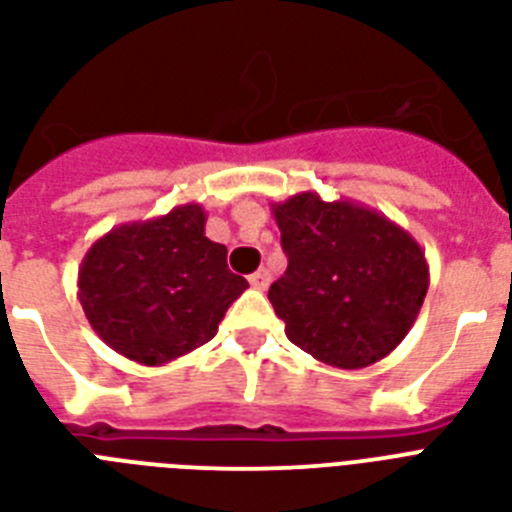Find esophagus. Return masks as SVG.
<instances>
[{"label": "esophagus", "instance_id": "esophagus-1", "mask_svg": "<svg viewBox=\"0 0 512 512\" xmlns=\"http://www.w3.org/2000/svg\"><path fill=\"white\" fill-rule=\"evenodd\" d=\"M249 284L255 289H268V284H271V273L265 271V268H260V271H255L249 276Z\"/></svg>", "mask_w": 512, "mask_h": 512}]
</instances>
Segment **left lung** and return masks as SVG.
<instances>
[{"label": "left lung", "instance_id": "1", "mask_svg": "<svg viewBox=\"0 0 512 512\" xmlns=\"http://www.w3.org/2000/svg\"><path fill=\"white\" fill-rule=\"evenodd\" d=\"M271 207L289 265L268 300L289 340L337 369H364L396 350L430 284L412 233L377 209L316 191Z\"/></svg>", "mask_w": 512, "mask_h": 512}]
</instances>
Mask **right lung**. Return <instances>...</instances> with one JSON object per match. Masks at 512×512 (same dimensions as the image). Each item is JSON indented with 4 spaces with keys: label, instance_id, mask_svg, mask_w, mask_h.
I'll return each instance as SVG.
<instances>
[{
    "label": "right lung",
    "instance_id": "1",
    "mask_svg": "<svg viewBox=\"0 0 512 512\" xmlns=\"http://www.w3.org/2000/svg\"><path fill=\"white\" fill-rule=\"evenodd\" d=\"M201 204H180L100 236L79 265V303L108 348L146 366L170 364L215 337L249 287L228 249L204 236Z\"/></svg>",
    "mask_w": 512,
    "mask_h": 512
}]
</instances>
